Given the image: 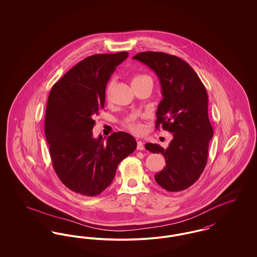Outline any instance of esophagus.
<instances>
[{
  "instance_id": "34e87169",
  "label": "esophagus",
  "mask_w": 257,
  "mask_h": 257,
  "mask_svg": "<svg viewBox=\"0 0 257 257\" xmlns=\"http://www.w3.org/2000/svg\"><path fill=\"white\" fill-rule=\"evenodd\" d=\"M137 150H144V143L142 141H137Z\"/></svg>"
}]
</instances>
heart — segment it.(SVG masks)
Listing matches in <instances>:
<instances>
[{
  "instance_id": "obj_1",
  "label": "heart",
  "mask_w": 257,
  "mask_h": 257,
  "mask_svg": "<svg viewBox=\"0 0 257 257\" xmlns=\"http://www.w3.org/2000/svg\"><path fill=\"white\" fill-rule=\"evenodd\" d=\"M145 77H146V76H143V75H137V76H135V77L133 78L132 84L135 83V82L139 81V80H141V79H143V78H145ZM112 85H113V82H112V81H109L108 84H107V86H106V95H109L110 90H111V88H112ZM127 127H128L131 131L135 132V133H140V132L142 131V125H141L139 122H137V120H135L134 117H133L131 120H128V122H127Z\"/></svg>"
}]
</instances>
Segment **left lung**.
I'll return each mask as SVG.
<instances>
[{
	"instance_id": "1",
	"label": "left lung",
	"mask_w": 257,
	"mask_h": 257,
	"mask_svg": "<svg viewBox=\"0 0 257 257\" xmlns=\"http://www.w3.org/2000/svg\"><path fill=\"white\" fill-rule=\"evenodd\" d=\"M152 69L159 78L163 99L156 113V127L172 134L167 149L147 143L145 148L165 157L166 167L156 182L170 192L194 184L207 162L213 130L207 114V93L196 72L181 58L165 52H139L133 57Z\"/></svg>"
}]
</instances>
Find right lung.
I'll return each instance as SVG.
<instances>
[{"label": "right lung", "instance_id": "right-lung-1", "mask_svg": "<svg viewBox=\"0 0 257 257\" xmlns=\"http://www.w3.org/2000/svg\"><path fill=\"white\" fill-rule=\"evenodd\" d=\"M126 52L94 54L76 64L52 86L45 134L52 167L67 188L99 195L113 181L120 162L137 149L131 135L114 133L104 142L92 137L94 115L104 107L107 83Z\"/></svg>", "mask_w": 257, "mask_h": 257}]
</instances>
